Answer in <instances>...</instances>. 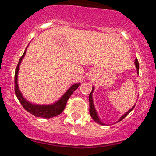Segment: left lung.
Wrapping results in <instances>:
<instances>
[{
	"label": "left lung",
	"instance_id": "obj_1",
	"mask_svg": "<svg viewBox=\"0 0 156 156\" xmlns=\"http://www.w3.org/2000/svg\"><path fill=\"white\" fill-rule=\"evenodd\" d=\"M134 64H135L136 66V71H137V73L139 74V62H138V60L137 58L136 59H135V61H134ZM94 87H92V92L90 93V94H89V114H90L91 117H92V119L94 120V122H96L97 123H98V124L100 125H105V123H103V122H102L101 120V118H100L99 115H98V112H97L95 107H94V102H93V97H92V93L94 92ZM136 105V103L135 105H133V107H132L130 109V110H128V112H127L126 113H125L123 115H122L120 118H119V119H118V121L117 122H118L121 121L122 119H123L124 118L126 117L127 115H128L129 113L131 112L132 110L134 108V107H135Z\"/></svg>",
	"mask_w": 156,
	"mask_h": 156
}]
</instances>
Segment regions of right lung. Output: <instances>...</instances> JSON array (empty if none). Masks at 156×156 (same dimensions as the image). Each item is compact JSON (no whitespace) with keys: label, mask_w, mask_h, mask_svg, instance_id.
<instances>
[{"label":"right lung","mask_w":156,"mask_h":156,"mask_svg":"<svg viewBox=\"0 0 156 156\" xmlns=\"http://www.w3.org/2000/svg\"><path fill=\"white\" fill-rule=\"evenodd\" d=\"M27 48H28V46L25 50L21 58H20L18 64H17L15 70V91L16 96H17V99L19 100L20 103L23 105V108L26 109L27 112L33 114L35 117L46 118V119L56 117L63 112L64 108H65L67 100L69 99V97L72 95L73 92L78 89L80 83L78 82V83H74L72 86H70V87L64 93L63 95L61 97L58 101H55L53 103H51V104H37V103H34L28 101L23 96L18 86V73L20 70V66L22 63L23 58L26 55Z\"/></svg>","instance_id":"add662e5"}]
</instances>
